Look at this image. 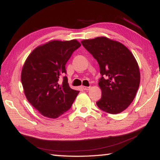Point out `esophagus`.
<instances>
[{
  "mask_svg": "<svg viewBox=\"0 0 160 160\" xmlns=\"http://www.w3.org/2000/svg\"><path fill=\"white\" fill-rule=\"evenodd\" d=\"M82 88L84 90H89L90 89V87H85V86H82Z\"/></svg>",
  "mask_w": 160,
  "mask_h": 160,
  "instance_id": "1",
  "label": "esophagus"
}]
</instances>
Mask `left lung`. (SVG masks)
<instances>
[{
	"label": "left lung",
	"instance_id": "obj_1",
	"mask_svg": "<svg viewBox=\"0 0 160 160\" xmlns=\"http://www.w3.org/2000/svg\"><path fill=\"white\" fill-rule=\"evenodd\" d=\"M81 43L99 66L102 97L97 107L112 114L122 112L134 99L140 85L139 67L133 55L121 43L107 37Z\"/></svg>",
	"mask_w": 160,
	"mask_h": 160
}]
</instances>
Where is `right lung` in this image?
<instances>
[{"instance_id":"1","label":"right lung","mask_w":160,"mask_h":160,"mask_svg":"<svg viewBox=\"0 0 160 160\" xmlns=\"http://www.w3.org/2000/svg\"><path fill=\"white\" fill-rule=\"evenodd\" d=\"M80 47L77 40L52 41L29 54L22 68L21 81L29 102L41 114L56 118L69 110L79 91L72 90L63 76L66 64Z\"/></svg>"}]
</instances>
